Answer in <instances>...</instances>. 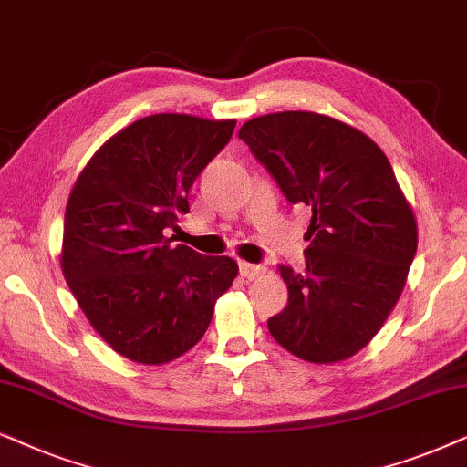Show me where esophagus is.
<instances>
[{
	"mask_svg": "<svg viewBox=\"0 0 467 467\" xmlns=\"http://www.w3.org/2000/svg\"><path fill=\"white\" fill-rule=\"evenodd\" d=\"M239 271L245 279H256L266 271L263 265H250V263H239Z\"/></svg>",
	"mask_w": 467,
	"mask_h": 467,
	"instance_id": "1",
	"label": "esophagus"
}]
</instances>
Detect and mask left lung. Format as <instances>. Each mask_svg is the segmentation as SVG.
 <instances>
[{
	"mask_svg": "<svg viewBox=\"0 0 467 467\" xmlns=\"http://www.w3.org/2000/svg\"><path fill=\"white\" fill-rule=\"evenodd\" d=\"M239 139L292 204L312 209L306 271L279 265L288 306L269 333L309 363L352 357L393 312L419 244L390 161L360 130L307 110L256 117Z\"/></svg>",
	"mask_w": 467,
	"mask_h": 467,
	"instance_id": "1",
	"label": "left lung"
}]
</instances>
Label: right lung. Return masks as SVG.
<instances>
[{"mask_svg": "<svg viewBox=\"0 0 467 467\" xmlns=\"http://www.w3.org/2000/svg\"><path fill=\"white\" fill-rule=\"evenodd\" d=\"M234 119L160 113L98 149L70 192L61 271L107 344L161 365L194 348L239 266L172 245L192 183L228 145Z\"/></svg>", "mask_w": 467, "mask_h": 467, "instance_id": "obj_1", "label": "right lung"}]
</instances>
